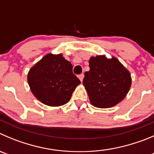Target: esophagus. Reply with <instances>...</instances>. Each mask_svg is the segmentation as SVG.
<instances>
[{
	"instance_id": "1",
	"label": "esophagus",
	"mask_w": 154,
	"mask_h": 154,
	"mask_svg": "<svg viewBox=\"0 0 154 154\" xmlns=\"http://www.w3.org/2000/svg\"><path fill=\"white\" fill-rule=\"evenodd\" d=\"M84 74H79L78 75V78L80 79V81H83V79H84Z\"/></svg>"
}]
</instances>
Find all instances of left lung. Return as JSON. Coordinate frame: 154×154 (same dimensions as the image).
<instances>
[{
  "label": "left lung",
  "instance_id": "obj_1",
  "mask_svg": "<svg viewBox=\"0 0 154 154\" xmlns=\"http://www.w3.org/2000/svg\"><path fill=\"white\" fill-rule=\"evenodd\" d=\"M89 67L90 70L84 74L83 84L93 106L111 108L123 100L131 88V77L116 57H91Z\"/></svg>",
  "mask_w": 154,
  "mask_h": 154
}]
</instances>
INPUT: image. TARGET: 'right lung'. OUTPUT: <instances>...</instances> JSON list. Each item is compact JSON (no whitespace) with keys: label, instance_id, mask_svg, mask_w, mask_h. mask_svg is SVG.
<instances>
[{"label":"right lung","instance_id":"add662e5","mask_svg":"<svg viewBox=\"0 0 154 154\" xmlns=\"http://www.w3.org/2000/svg\"><path fill=\"white\" fill-rule=\"evenodd\" d=\"M73 66L61 54H49L30 68L27 76L32 94L43 104L60 106L68 103L80 84Z\"/></svg>","mask_w":154,"mask_h":154}]
</instances>
